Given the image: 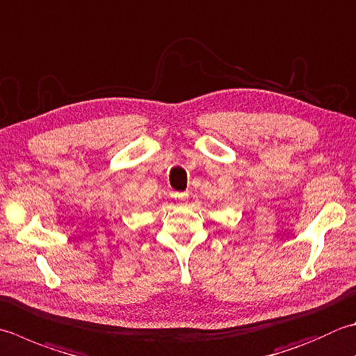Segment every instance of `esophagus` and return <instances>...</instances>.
I'll use <instances>...</instances> for the list:
<instances>
[{
	"instance_id": "obj_1",
	"label": "esophagus",
	"mask_w": 356,
	"mask_h": 356,
	"mask_svg": "<svg viewBox=\"0 0 356 356\" xmlns=\"http://www.w3.org/2000/svg\"><path fill=\"white\" fill-rule=\"evenodd\" d=\"M174 199L180 202V204H184V202L188 200V193H174Z\"/></svg>"
}]
</instances>
